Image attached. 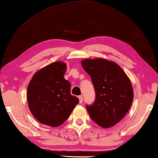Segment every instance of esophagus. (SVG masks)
<instances>
[{"label": "esophagus", "mask_w": 158, "mask_h": 158, "mask_svg": "<svg viewBox=\"0 0 158 158\" xmlns=\"http://www.w3.org/2000/svg\"><path fill=\"white\" fill-rule=\"evenodd\" d=\"M79 103L81 104V103H82V102H83V97L82 96H79Z\"/></svg>", "instance_id": "esophagus-1"}]
</instances>
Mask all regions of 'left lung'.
I'll return each instance as SVG.
<instances>
[{
  "label": "left lung",
  "mask_w": 158,
  "mask_h": 158,
  "mask_svg": "<svg viewBox=\"0 0 158 158\" xmlns=\"http://www.w3.org/2000/svg\"><path fill=\"white\" fill-rule=\"evenodd\" d=\"M90 76L95 91V102L86 106L93 121L104 128L116 125L129 111L134 92L132 83L121 67L105 58L81 60Z\"/></svg>",
  "instance_id": "1"
}]
</instances>
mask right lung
<instances>
[{"label":"right lung","mask_w":158,"mask_h":158,"mask_svg":"<svg viewBox=\"0 0 158 158\" xmlns=\"http://www.w3.org/2000/svg\"><path fill=\"white\" fill-rule=\"evenodd\" d=\"M66 64L52 63L35 73L29 82L27 100L31 114L41 123L58 127L68 118L79 100L70 93L64 78Z\"/></svg>","instance_id":"obj_1"}]
</instances>
